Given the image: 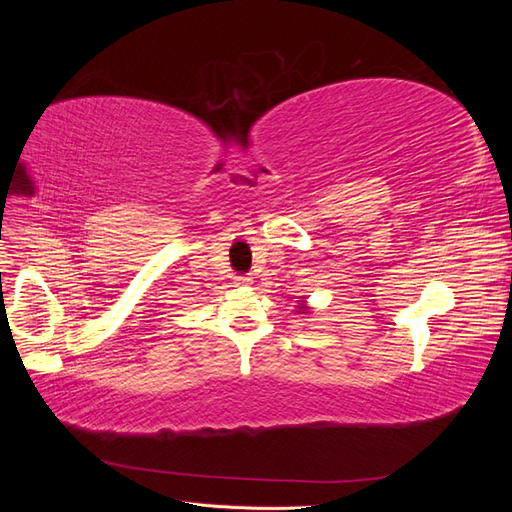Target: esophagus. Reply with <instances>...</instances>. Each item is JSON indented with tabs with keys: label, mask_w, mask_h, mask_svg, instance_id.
<instances>
[{
	"label": "esophagus",
	"mask_w": 512,
	"mask_h": 512,
	"mask_svg": "<svg viewBox=\"0 0 512 512\" xmlns=\"http://www.w3.org/2000/svg\"><path fill=\"white\" fill-rule=\"evenodd\" d=\"M252 284V277H235V286H239V288H245V286H250Z\"/></svg>",
	"instance_id": "34e87169"
}]
</instances>
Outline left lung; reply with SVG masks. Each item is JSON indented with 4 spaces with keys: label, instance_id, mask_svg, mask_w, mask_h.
<instances>
[{
    "label": "left lung",
    "instance_id": "1",
    "mask_svg": "<svg viewBox=\"0 0 512 512\" xmlns=\"http://www.w3.org/2000/svg\"><path fill=\"white\" fill-rule=\"evenodd\" d=\"M297 314H301V316H309V314H312V307H309V303L305 301V297H301V301L297 303Z\"/></svg>",
    "mask_w": 512,
    "mask_h": 512
}]
</instances>
